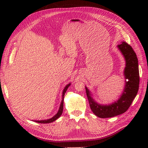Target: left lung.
<instances>
[{
  "label": "left lung",
  "instance_id": "1",
  "mask_svg": "<svg viewBox=\"0 0 148 148\" xmlns=\"http://www.w3.org/2000/svg\"><path fill=\"white\" fill-rule=\"evenodd\" d=\"M117 48L123 56L125 67L123 73L125 87L117 100L108 105L97 103L92 97V92L85 86L86 95L92 112L100 118H111L126 112L136 97L139 84L138 59L132 48L127 42H122Z\"/></svg>",
  "mask_w": 148,
  "mask_h": 148
}]
</instances>
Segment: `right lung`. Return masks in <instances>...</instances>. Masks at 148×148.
<instances>
[{
  "label": "right lung",
  "mask_w": 148,
  "mask_h": 148,
  "mask_svg": "<svg viewBox=\"0 0 148 148\" xmlns=\"http://www.w3.org/2000/svg\"><path fill=\"white\" fill-rule=\"evenodd\" d=\"M71 85V83H69L67 85L65 86V87L64 88V90H63L62 92V101L60 103V108L58 111L57 112V113L54 116H53L51 118H49V119H44V120H34V121L37 122V123H51L55 121L56 119H57L62 114L63 112V109H64V95H65V93L66 92V91L68 89V88Z\"/></svg>",
  "instance_id": "right-lung-1"
}]
</instances>
